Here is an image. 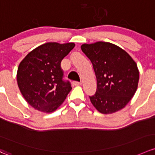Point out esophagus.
Instances as JSON below:
<instances>
[{
    "mask_svg": "<svg viewBox=\"0 0 155 155\" xmlns=\"http://www.w3.org/2000/svg\"><path fill=\"white\" fill-rule=\"evenodd\" d=\"M73 85H82V83L79 82H73Z\"/></svg>",
    "mask_w": 155,
    "mask_h": 155,
    "instance_id": "34e87169",
    "label": "esophagus"
}]
</instances>
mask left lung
I'll return each instance as SVG.
<instances>
[{"label":"left lung","instance_id":"left-lung-1","mask_svg":"<svg viewBox=\"0 0 155 155\" xmlns=\"http://www.w3.org/2000/svg\"><path fill=\"white\" fill-rule=\"evenodd\" d=\"M82 52L92 64L97 90L89 96L100 113L113 114L123 109L137 90L139 72L127 52L110 42L83 44Z\"/></svg>","mask_w":155,"mask_h":155}]
</instances>
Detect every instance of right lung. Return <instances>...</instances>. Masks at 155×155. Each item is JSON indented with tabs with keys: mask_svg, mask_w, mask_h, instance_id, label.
I'll return each instance as SVG.
<instances>
[{
	"mask_svg": "<svg viewBox=\"0 0 155 155\" xmlns=\"http://www.w3.org/2000/svg\"><path fill=\"white\" fill-rule=\"evenodd\" d=\"M74 47V43H45L21 61L16 76L18 86L25 100L35 109L53 112L71 91L70 82L64 80L61 63Z\"/></svg>",
	"mask_w": 155,
	"mask_h": 155,
	"instance_id": "add662e5",
	"label": "right lung"
}]
</instances>
